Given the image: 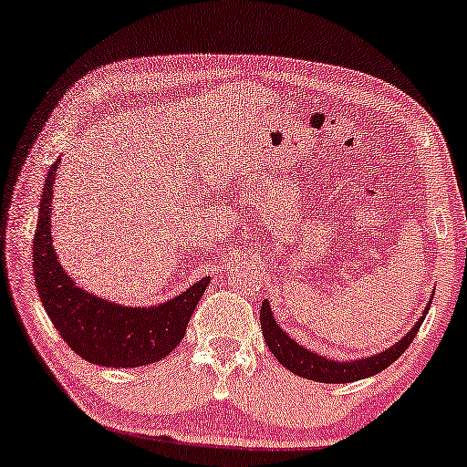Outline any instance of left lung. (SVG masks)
<instances>
[{"instance_id": "left-lung-1", "label": "left lung", "mask_w": 467, "mask_h": 467, "mask_svg": "<svg viewBox=\"0 0 467 467\" xmlns=\"http://www.w3.org/2000/svg\"><path fill=\"white\" fill-rule=\"evenodd\" d=\"M430 303H432V298L428 300V306L424 308V313H421L418 324L411 327V332H407L397 344H392V347L386 348L384 353L365 358H355V361H334V358L321 357L317 353H313V350L300 347L298 342H294L290 336L275 324V317L274 313H271L267 300L261 305L263 338L271 348V353L275 355L277 361L282 363L285 369H290L292 374L324 384L357 382V379L379 374V371L397 361V358L405 353L407 347H411V340L415 338V334L420 332L421 321L426 319V313L430 311Z\"/></svg>"}]
</instances>
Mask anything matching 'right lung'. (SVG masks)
<instances>
[{"label":"right lung","instance_id":"obj_1","mask_svg":"<svg viewBox=\"0 0 467 467\" xmlns=\"http://www.w3.org/2000/svg\"><path fill=\"white\" fill-rule=\"evenodd\" d=\"M43 183L33 238V269L39 298L64 342L85 361L104 368H140L173 353L211 277L156 306H123L93 296L67 275L52 246V192L56 169Z\"/></svg>","mask_w":467,"mask_h":467}]
</instances>
